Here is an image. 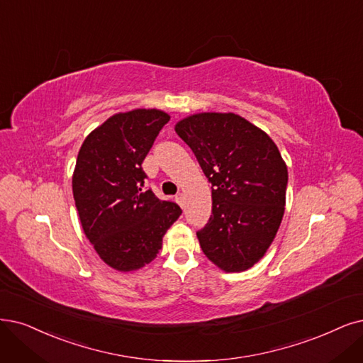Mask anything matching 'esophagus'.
Masks as SVG:
<instances>
[{
	"label": "esophagus",
	"mask_w": 363,
	"mask_h": 363,
	"mask_svg": "<svg viewBox=\"0 0 363 363\" xmlns=\"http://www.w3.org/2000/svg\"><path fill=\"white\" fill-rule=\"evenodd\" d=\"M174 199H177V202H178L181 206H184V194H182V193H178L177 196H174Z\"/></svg>",
	"instance_id": "obj_1"
}]
</instances>
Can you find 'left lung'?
Returning a JSON list of instances; mask_svg holds the SVG:
<instances>
[{
	"instance_id": "1",
	"label": "left lung",
	"mask_w": 363,
	"mask_h": 363,
	"mask_svg": "<svg viewBox=\"0 0 363 363\" xmlns=\"http://www.w3.org/2000/svg\"><path fill=\"white\" fill-rule=\"evenodd\" d=\"M212 184V216L197 238L225 272L247 271L284 216L287 167L264 131L235 113H197L174 127Z\"/></svg>"
}]
</instances>
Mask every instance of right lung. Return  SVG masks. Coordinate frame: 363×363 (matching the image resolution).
<instances>
[{"instance_id": "obj_1", "label": "right lung", "mask_w": 363, "mask_h": 363, "mask_svg": "<svg viewBox=\"0 0 363 363\" xmlns=\"http://www.w3.org/2000/svg\"><path fill=\"white\" fill-rule=\"evenodd\" d=\"M170 116L157 109L113 115L80 146L73 197L89 242L104 263L134 271L152 262L181 208L160 200L142 169Z\"/></svg>"}]
</instances>
